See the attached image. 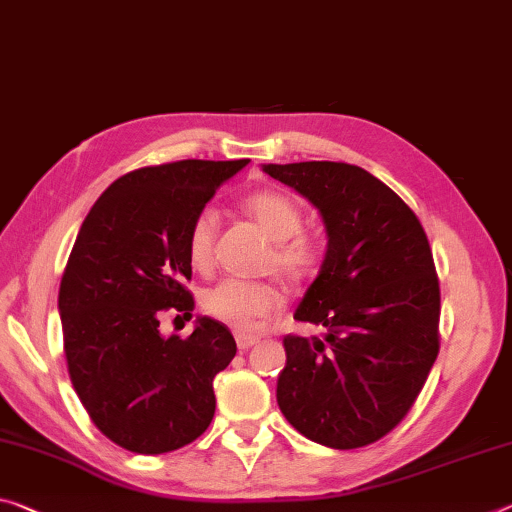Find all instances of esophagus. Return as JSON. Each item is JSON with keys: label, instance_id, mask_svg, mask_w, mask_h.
Returning a JSON list of instances; mask_svg holds the SVG:
<instances>
[{"label": "esophagus", "instance_id": "34e87169", "mask_svg": "<svg viewBox=\"0 0 512 512\" xmlns=\"http://www.w3.org/2000/svg\"><path fill=\"white\" fill-rule=\"evenodd\" d=\"M259 339L255 335H246V332H239L237 335V346L239 351H248V348H253Z\"/></svg>", "mask_w": 512, "mask_h": 512}]
</instances>
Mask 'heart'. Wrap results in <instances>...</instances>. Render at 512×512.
<instances>
[{"label":"heart","mask_w":512,"mask_h":512,"mask_svg":"<svg viewBox=\"0 0 512 512\" xmlns=\"http://www.w3.org/2000/svg\"><path fill=\"white\" fill-rule=\"evenodd\" d=\"M241 209L275 241L269 264L275 266L287 280L307 282L319 273L326 246L321 237L303 232V209L285 191L259 189L248 193ZM218 230L216 209H200L189 227L186 255L198 273H209L214 266V243ZM285 296L273 282L223 280L202 294V310L212 319L234 330H257L266 319L280 310Z\"/></svg>","instance_id":"obj_1"}]
</instances>
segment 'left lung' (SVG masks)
I'll list each match as a JSON object with an SVG mask.
<instances>
[{
  "instance_id": "left-lung-1",
  "label": "left lung",
  "mask_w": 512,
  "mask_h": 512,
  "mask_svg": "<svg viewBox=\"0 0 512 512\" xmlns=\"http://www.w3.org/2000/svg\"><path fill=\"white\" fill-rule=\"evenodd\" d=\"M323 216L328 250L294 314L326 328L285 337L278 405L298 433L360 449L401 424L440 353V280L417 214L342 161L264 166Z\"/></svg>"
}]
</instances>
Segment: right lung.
I'll return each instance as SVG.
<instances>
[{
    "mask_svg": "<svg viewBox=\"0 0 512 512\" xmlns=\"http://www.w3.org/2000/svg\"><path fill=\"white\" fill-rule=\"evenodd\" d=\"M246 164L184 159L132 170L81 223L59 289L63 351L88 417L127 451H175L212 424L214 376L237 355L232 332L200 316L189 337H164L159 319H191L189 227Z\"/></svg>",
    "mask_w": 512,
    "mask_h": 512,
    "instance_id": "obj_1",
    "label": "right lung"
}]
</instances>
